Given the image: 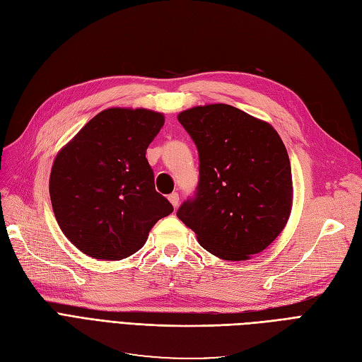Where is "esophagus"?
<instances>
[{"label":"esophagus","mask_w":362,"mask_h":362,"mask_svg":"<svg viewBox=\"0 0 362 362\" xmlns=\"http://www.w3.org/2000/svg\"><path fill=\"white\" fill-rule=\"evenodd\" d=\"M168 199H169V202H170L175 208H177V206H178V204H180V194H178L177 192H173V193H170V194H169V198H168Z\"/></svg>","instance_id":"34e87169"}]
</instances>
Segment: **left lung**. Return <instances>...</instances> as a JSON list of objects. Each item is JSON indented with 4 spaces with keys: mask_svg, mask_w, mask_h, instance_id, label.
<instances>
[{
    "mask_svg": "<svg viewBox=\"0 0 362 362\" xmlns=\"http://www.w3.org/2000/svg\"><path fill=\"white\" fill-rule=\"evenodd\" d=\"M199 152V182L177 216L210 254L243 261L264 250L286 226L293 182L279 134L228 104L178 115Z\"/></svg>",
    "mask_w": 362,
    "mask_h": 362,
    "instance_id": "obj_1",
    "label": "left lung"
}]
</instances>
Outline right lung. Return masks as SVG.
<instances>
[{
    "label": "right lung",
    "instance_id": "1",
    "mask_svg": "<svg viewBox=\"0 0 362 362\" xmlns=\"http://www.w3.org/2000/svg\"><path fill=\"white\" fill-rule=\"evenodd\" d=\"M164 125L146 108H107L54 160L49 196L63 234L83 254L122 259L145 245L151 228L173 211L156 190L146 149Z\"/></svg>",
    "mask_w": 362,
    "mask_h": 362
}]
</instances>
